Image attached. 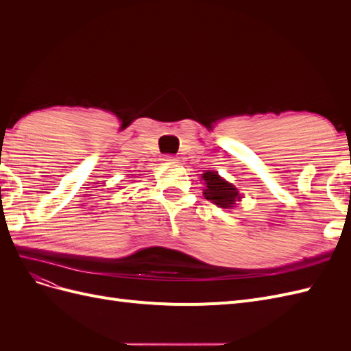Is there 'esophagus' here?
Returning a JSON list of instances; mask_svg holds the SVG:
<instances>
[{"label": "esophagus", "instance_id": "esophagus-1", "mask_svg": "<svg viewBox=\"0 0 351 351\" xmlns=\"http://www.w3.org/2000/svg\"><path fill=\"white\" fill-rule=\"evenodd\" d=\"M164 161H165V162H168V164H173V162H176V161H177V159H176V156L167 154V155H164Z\"/></svg>", "mask_w": 351, "mask_h": 351}]
</instances>
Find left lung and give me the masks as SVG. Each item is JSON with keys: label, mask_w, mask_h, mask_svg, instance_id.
<instances>
[{"label": "left lung", "mask_w": 351, "mask_h": 351, "mask_svg": "<svg viewBox=\"0 0 351 351\" xmlns=\"http://www.w3.org/2000/svg\"><path fill=\"white\" fill-rule=\"evenodd\" d=\"M202 178L205 180V197L214 202L219 208H232L236 205V200L240 199L237 189L231 183H227L224 178H221L215 171H206Z\"/></svg>", "instance_id": "1"}]
</instances>
